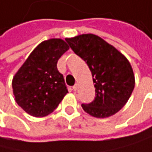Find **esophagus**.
I'll return each mask as SVG.
<instances>
[{"label": "esophagus", "mask_w": 152, "mask_h": 152, "mask_svg": "<svg viewBox=\"0 0 152 152\" xmlns=\"http://www.w3.org/2000/svg\"><path fill=\"white\" fill-rule=\"evenodd\" d=\"M77 90V85H75V86H73V91H75Z\"/></svg>", "instance_id": "34e87169"}]
</instances>
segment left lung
Instances as JSON below:
<instances>
[{
	"label": "left lung",
	"mask_w": 152,
	"mask_h": 152,
	"mask_svg": "<svg viewBox=\"0 0 152 152\" xmlns=\"http://www.w3.org/2000/svg\"><path fill=\"white\" fill-rule=\"evenodd\" d=\"M72 50L89 66L95 98L82 104L85 112L95 118H107L124 107L134 88V75L128 60L113 45L94 34L67 38Z\"/></svg>",
	"instance_id": "left-lung-1"
}]
</instances>
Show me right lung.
<instances>
[{"instance_id": "1", "label": "right lung", "mask_w": 152, "mask_h": 152, "mask_svg": "<svg viewBox=\"0 0 152 152\" xmlns=\"http://www.w3.org/2000/svg\"><path fill=\"white\" fill-rule=\"evenodd\" d=\"M69 49L61 39L44 41L33 49L13 78L18 104L33 117H45L58 107L68 92L57 62Z\"/></svg>"}]
</instances>
